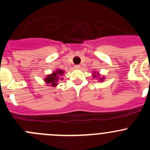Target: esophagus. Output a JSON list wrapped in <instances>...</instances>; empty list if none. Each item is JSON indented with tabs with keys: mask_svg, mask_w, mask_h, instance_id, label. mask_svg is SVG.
<instances>
[{
	"mask_svg": "<svg viewBox=\"0 0 150 150\" xmlns=\"http://www.w3.org/2000/svg\"><path fill=\"white\" fill-rule=\"evenodd\" d=\"M75 67L76 68V69H80V68H81V65H75Z\"/></svg>",
	"mask_w": 150,
	"mask_h": 150,
	"instance_id": "1",
	"label": "esophagus"
}]
</instances>
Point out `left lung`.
Segmentation results:
<instances>
[{
  "label": "left lung",
  "instance_id": "1",
  "mask_svg": "<svg viewBox=\"0 0 150 150\" xmlns=\"http://www.w3.org/2000/svg\"><path fill=\"white\" fill-rule=\"evenodd\" d=\"M93 78H98L99 79V82H103L104 81V79H105V77L104 76H101L100 74L98 72H96V71H94V72H93Z\"/></svg>",
  "mask_w": 150,
  "mask_h": 150
}]
</instances>
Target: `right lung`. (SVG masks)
<instances>
[{
	"instance_id": "obj_1",
	"label": "right lung",
	"mask_w": 150,
	"mask_h": 150,
	"mask_svg": "<svg viewBox=\"0 0 150 150\" xmlns=\"http://www.w3.org/2000/svg\"><path fill=\"white\" fill-rule=\"evenodd\" d=\"M64 73V71L62 69H57L55 71L51 74L48 75L46 78H44V82L47 84V86H52V87H56L58 85V82L63 80V75Z\"/></svg>"
}]
</instances>
